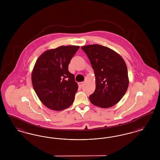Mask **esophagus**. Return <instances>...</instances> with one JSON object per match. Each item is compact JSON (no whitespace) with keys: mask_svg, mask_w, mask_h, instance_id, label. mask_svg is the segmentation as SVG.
Listing matches in <instances>:
<instances>
[{"mask_svg":"<svg viewBox=\"0 0 160 160\" xmlns=\"http://www.w3.org/2000/svg\"><path fill=\"white\" fill-rule=\"evenodd\" d=\"M84 82H79L78 83V86L80 87V88H82L83 86L84 85Z\"/></svg>","mask_w":160,"mask_h":160,"instance_id":"esophagus-1","label":"esophagus"}]
</instances>
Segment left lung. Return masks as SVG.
I'll return each mask as SVG.
<instances>
[{"label":"left lung","instance_id":"left-lung-1","mask_svg":"<svg viewBox=\"0 0 160 160\" xmlns=\"http://www.w3.org/2000/svg\"><path fill=\"white\" fill-rule=\"evenodd\" d=\"M94 70L96 88L89 96L92 104L101 108L116 104L127 91L129 78L127 65L121 55L105 46H82Z\"/></svg>","mask_w":160,"mask_h":160}]
</instances>
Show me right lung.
<instances>
[{
	"mask_svg": "<svg viewBox=\"0 0 160 160\" xmlns=\"http://www.w3.org/2000/svg\"><path fill=\"white\" fill-rule=\"evenodd\" d=\"M79 46H60L41 54L32 72L33 88L47 108L61 111L74 100L78 84L69 72L68 65Z\"/></svg>",
	"mask_w": 160,
	"mask_h": 160,
	"instance_id": "obj_1",
	"label": "right lung"
}]
</instances>
